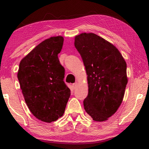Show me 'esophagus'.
Returning <instances> with one entry per match:
<instances>
[{"label":"esophagus","instance_id":"34e87169","mask_svg":"<svg viewBox=\"0 0 149 149\" xmlns=\"http://www.w3.org/2000/svg\"><path fill=\"white\" fill-rule=\"evenodd\" d=\"M73 85V87H74V89H75V88L77 87V82H75V83H74V84H73V85Z\"/></svg>","mask_w":149,"mask_h":149}]
</instances>
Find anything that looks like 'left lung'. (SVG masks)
<instances>
[{
    "instance_id": "1",
    "label": "left lung",
    "mask_w": 149,
    "mask_h": 149,
    "mask_svg": "<svg viewBox=\"0 0 149 149\" xmlns=\"http://www.w3.org/2000/svg\"><path fill=\"white\" fill-rule=\"evenodd\" d=\"M74 45L87 75L85 110L96 122L107 120L122 102L127 84L126 62L114 45L95 33L77 35Z\"/></svg>"
}]
</instances>
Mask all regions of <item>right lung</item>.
Returning a JSON list of instances; mask_svg holds the SVG:
<instances>
[{"instance_id": "right-lung-1", "label": "right lung", "mask_w": 149, "mask_h": 149, "mask_svg": "<svg viewBox=\"0 0 149 149\" xmlns=\"http://www.w3.org/2000/svg\"><path fill=\"white\" fill-rule=\"evenodd\" d=\"M63 42L62 36L41 42L21 60L17 72L27 107L35 118L45 122L62 116L71 94L58 57Z\"/></svg>"}]
</instances>
